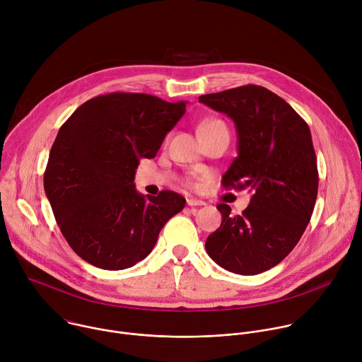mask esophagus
Wrapping results in <instances>:
<instances>
[{"label":"esophagus","instance_id":"1","mask_svg":"<svg viewBox=\"0 0 362 362\" xmlns=\"http://www.w3.org/2000/svg\"><path fill=\"white\" fill-rule=\"evenodd\" d=\"M187 204H189V206H192V208H193V206H204V204H206V202H203V200H200V199L189 197V199H187Z\"/></svg>","mask_w":362,"mask_h":362}]
</instances>
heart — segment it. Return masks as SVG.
Listing matches in <instances>:
<instances>
[{
  "mask_svg": "<svg viewBox=\"0 0 362 362\" xmlns=\"http://www.w3.org/2000/svg\"><path fill=\"white\" fill-rule=\"evenodd\" d=\"M218 126H223V127H225V124H223L222 122H219V120H206V122H203V123L200 124L199 132L206 130V129H214V127H218Z\"/></svg>",
  "mask_w": 362,
  "mask_h": 362,
  "instance_id": "b5f03b06",
  "label": "heart"
}]
</instances>
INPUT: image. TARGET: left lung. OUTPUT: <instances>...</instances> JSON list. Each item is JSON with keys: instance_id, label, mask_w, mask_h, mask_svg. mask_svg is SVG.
<instances>
[{"instance_id": "8db88e82", "label": "left lung", "mask_w": 362, "mask_h": 362, "mask_svg": "<svg viewBox=\"0 0 362 362\" xmlns=\"http://www.w3.org/2000/svg\"><path fill=\"white\" fill-rule=\"evenodd\" d=\"M199 101L229 116L238 132V156L222 176L226 189H250L242 215L218 204L222 223L206 252L229 272L257 275L276 267L311 221L318 168L306 122L271 90L247 84L204 94Z\"/></svg>"}]
</instances>
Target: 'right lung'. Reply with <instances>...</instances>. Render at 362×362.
<instances>
[{"mask_svg": "<svg viewBox=\"0 0 362 362\" xmlns=\"http://www.w3.org/2000/svg\"><path fill=\"white\" fill-rule=\"evenodd\" d=\"M185 113L186 101L117 91L90 98L60 127L44 190L63 236L81 259L107 271L130 268L185 208L186 199L176 192L143 196L134 186L140 159L156 156Z\"/></svg>", "mask_w": 362, "mask_h": 362, "instance_id": "obj_1", "label": "right lung"}]
</instances>
